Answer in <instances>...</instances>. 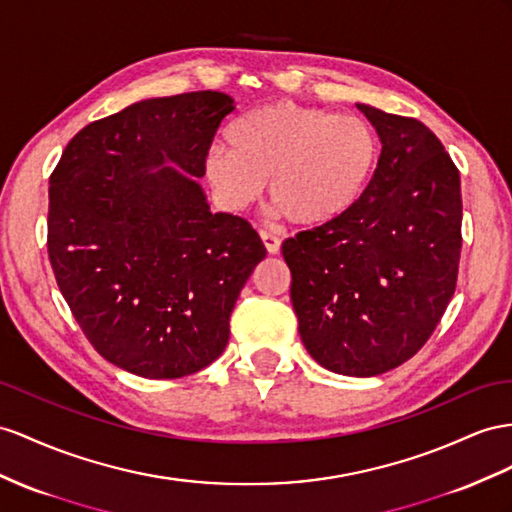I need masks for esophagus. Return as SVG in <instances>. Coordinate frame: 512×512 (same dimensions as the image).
I'll return each mask as SVG.
<instances>
[{
	"mask_svg": "<svg viewBox=\"0 0 512 512\" xmlns=\"http://www.w3.org/2000/svg\"><path fill=\"white\" fill-rule=\"evenodd\" d=\"M259 235H261V242H264L266 251H268L270 255H277V253L281 251V240L277 238V235H272V233H268V231H261Z\"/></svg>",
	"mask_w": 512,
	"mask_h": 512,
	"instance_id": "34e87169",
	"label": "esophagus"
}]
</instances>
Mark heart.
Instances as JSON below:
<instances>
[{
    "label": "heart",
    "instance_id": "heart-1",
    "mask_svg": "<svg viewBox=\"0 0 512 512\" xmlns=\"http://www.w3.org/2000/svg\"><path fill=\"white\" fill-rule=\"evenodd\" d=\"M227 142L205 153V177L218 203L244 212L268 179L274 212L300 227H322L348 214L378 162L376 134L359 116L292 101L240 116L227 129Z\"/></svg>",
    "mask_w": 512,
    "mask_h": 512
}]
</instances>
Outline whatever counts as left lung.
<instances>
[{"mask_svg":"<svg viewBox=\"0 0 512 512\" xmlns=\"http://www.w3.org/2000/svg\"><path fill=\"white\" fill-rule=\"evenodd\" d=\"M381 138L370 186L348 214L281 246L298 333L322 368L378 376L439 324L461 259V177L432 131L357 103Z\"/></svg>","mask_w":512,"mask_h":512,"instance_id":"obj_1","label":"left lung"}]
</instances>
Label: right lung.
<instances>
[{
    "label": "right lung",
    "mask_w": 512,
    "mask_h": 512,
    "mask_svg": "<svg viewBox=\"0 0 512 512\" xmlns=\"http://www.w3.org/2000/svg\"><path fill=\"white\" fill-rule=\"evenodd\" d=\"M216 90L155 97L86 125L49 179L47 251L88 342L116 368L181 378L229 342L244 283L266 257L240 216L212 214L199 179Z\"/></svg>",
    "instance_id": "1"
}]
</instances>
